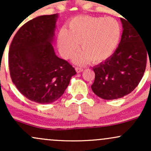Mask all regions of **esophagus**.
Here are the masks:
<instances>
[{"label": "esophagus", "mask_w": 151, "mask_h": 151, "mask_svg": "<svg viewBox=\"0 0 151 151\" xmlns=\"http://www.w3.org/2000/svg\"><path fill=\"white\" fill-rule=\"evenodd\" d=\"M75 70H76V72H77V73H80V72H83V68H81V67H76L75 68Z\"/></svg>", "instance_id": "esophagus-1"}]
</instances>
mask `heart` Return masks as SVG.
Instances as JSON below:
<instances>
[{
    "label": "heart",
    "instance_id": "1",
    "mask_svg": "<svg viewBox=\"0 0 151 151\" xmlns=\"http://www.w3.org/2000/svg\"><path fill=\"white\" fill-rule=\"evenodd\" d=\"M121 36V24L115 18L81 15L70 22L68 30L62 28L58 37L59 51L64 58L74 56V63L83 65L91 60L101 62L108 59L116 49Z\"/></svg>",
    "mask_w": 151,
    "mask_h": 151
}]
</instances>
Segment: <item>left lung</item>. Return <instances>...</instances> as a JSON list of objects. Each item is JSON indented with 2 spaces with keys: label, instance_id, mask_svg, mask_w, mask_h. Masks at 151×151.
<instances>
[{
  "label": "left lung",
  "instance_id": "8db88e82",
  "mask_svg": "<svg viewBox=\"0 0 151 151\" xmlns=\"http://www.w3.org/2000/svg\"><path fill=\"white\" fill-rule=\"evenodd\" d=\"M123 33L114 54L93 67L95 79L91 85L99 97L113 100L124 97L135 89L145 70L147 50L143 36L125 19L121 18Z\"/></svg>",
  "mask_w": 151,
  "mask_h": 151
}]
</instances>
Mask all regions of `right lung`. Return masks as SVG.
Wrapping results in <instances>:
<instances>
[{"instance_id": "obj_1", "label": "right lung", "mask_w": 151, "mask_h": 151, "mask_svg": "<svg viewBox=\"0 0 151 151\" xmlns=\"http://www.w3.org/2000/svg\"><path fill=\"white\" fill-rule=\"evenodd\" d=\"M58 14L40 15L19 29L8 53L12 81L32 101L50 104L62 96L71 78L77 74L54 50Z\"/></svg>"}]
</instances>
